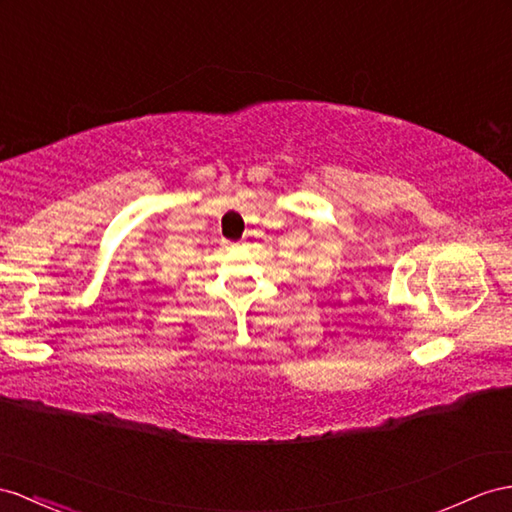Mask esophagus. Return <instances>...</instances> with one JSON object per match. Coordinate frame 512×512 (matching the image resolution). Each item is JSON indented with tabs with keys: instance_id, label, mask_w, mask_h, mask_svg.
Instances as JSON below:
<instances>
[{
	"instance_id": "1",
	"label": "esophagus",
	"mask_w": 512,
	"mask_h": 512,
	"mask_svg": "<svg viewBox=\"0 0 512 512\" xmlns=\"http://www.w3.org/2000/svg\"><path fill=\"white\" fill-rule=\"evenodd\" d=\"M225 246H231V244H229V242H225Z\"/></svg>"
}]
</instances>
